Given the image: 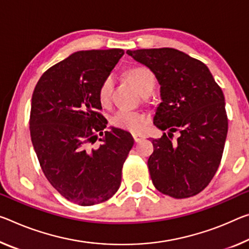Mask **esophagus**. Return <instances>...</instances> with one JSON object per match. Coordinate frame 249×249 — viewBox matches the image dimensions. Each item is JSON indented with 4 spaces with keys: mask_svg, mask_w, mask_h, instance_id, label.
Wrapping results in <instances>:
<instances>
[{
    "mask_svg": "<svg viewBox=\"0 0 249 249\" xmlns=\"http://www.w3.org/2000/svg\"><path fill=\"white\" fill-rule=\"evenodd\" d=\"M133 139L135 141V143H139L142 140H143V136L141 135H136V134H133Z\"/></svg>",
    "mask_w": 249,
    "mask_h": 249,
    "instance_id": "34e87169",
    "label": "esophagus"
}]
</instances>
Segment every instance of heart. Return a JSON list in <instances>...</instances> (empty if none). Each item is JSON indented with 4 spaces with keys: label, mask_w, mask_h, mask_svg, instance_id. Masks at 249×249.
<instances>
[{
    "label": "heart",
    "mask_w": 249,
    "mask_h": 249,
    "mask_svg": "<svg viewBox=\"0 0 249 249\" xmlns=\"http://www.w3.org/2000/svg\"><path fill=\"white\" fill-rule=\"evenodd\" d=\"M128 78L135 89L142 94L145 89H153L155 85V77L154 74L148 69L136 68L128 72ZM114 85V80L112 76H108L102 83L98 97L103 104H106L109 101L112 95V89ZM112 124L118 128L125 129L131 133H140L144 128L146 124V117L142 114L127 109H120L112 116Z\"/></svg>",
    "instance_id": "obj_1"
}]
</instances>
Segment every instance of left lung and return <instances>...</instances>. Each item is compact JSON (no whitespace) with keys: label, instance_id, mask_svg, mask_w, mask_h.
Listing matches in <instances>:
<instances>
[{"label":"left lung","instance_id":"left-lung-1","mask_svg":"<svg viewBox=\"0 0 249 249\" xmlns=\"http://www.w3.org/2000/svg\"><path fill=\"white\" fill-rule=\"evenodd\" d=\"M155 75L160 86L154 125L167 131L153 140L147 165L154 186L186 198L210 184L222 160L228 121L222 89L203 62L175 49L126 51ZM178 131V142L170 136Z\"/></svg>","mask_w":249,"mask_h":249}]
</instances>
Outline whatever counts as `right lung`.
<instances>
[{
	"label": "right lung",
	"instance_id": "obj_1",
	"mask_svg": "<svg viewBox=\"0 0 249 249\" xmlns=\"http://www.w3.org/2000/svg\"><path fill=\"white\" fill-rule=\"evenodd\" d=\"M123 55L121 49L78 51L47 70L33 92L31 140L43 173L63 197L81 206L115 194L134 145L123 129L103 132L107 121L98 113L102 83ZM97 139L101 145L92 149Z\"/></svg>",
	"mask_w": 249,
	"mask_h": 249
}]
</instances>
